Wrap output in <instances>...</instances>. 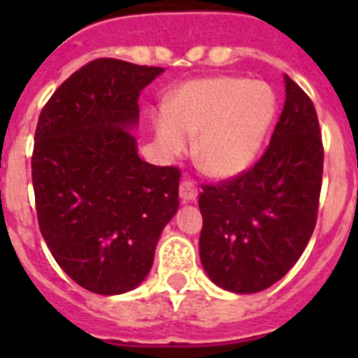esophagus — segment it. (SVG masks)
<instances>
[{"instance_id":"1","label":"esophagus","mask_w":358,"mask_h":358,"mask_svg":"<svg viewBox=\"0 0 358 358\" xmlns=\"http://www.w3.org/2000/svg\"><path fill=\"white\" fill-rule=\"evenodd\" d=\"M179 197H181L182 202H194L197 199V188L192 181H182L181 186H179Z\"/></svg>"}]
</instances>
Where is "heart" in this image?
<instances>
[{
  "label": "heart",
  "mask_w": 358,
  "mask_h": 358,
  "mask_svg": "<svg viewBox=\"0 0 358 358\" xmlns=\"http://www.w3.org/2000/svg\"><path fill=\"white\" fill-rule=\"evenodd\" d=\"M276 115V96L265 82L208 77L177 87L154 115L156 141L164 156L188 152L218 179L235 177L256 159Z\"/></svg>",
  "instance_id": "heart-1"
}]
</instances>
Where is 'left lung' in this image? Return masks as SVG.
Listing matches in <instances>:
<instances>
[{
  "mask_svg": "<svg viewBox=\"0 0 358 358\" xmlns=\"http://www.w3.org/2000/svg\"><path fill=\"white\" fill-rule=\"evenodd\" d=\"M285 106L252 169L199 197L202 267L220 289L255 294L289 273L317 220L322 181L321 131L308 94L285 75Z\"/></svg>",
  "mask_w": 358,
  "mask_h": 358,
  "instance_id": "8db88e82",
  "label": "left lung"
}]
</instances>
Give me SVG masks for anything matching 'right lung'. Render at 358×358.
<instances>
[{
    "label": "right lung",
    "mask_w": 358,
    "mask_h": 358,
    "mask_svg": "<svg viewBox=\"0 0 358 358\" xmlns=\"http://www.w3.org/2000/svg\"><path fill=\"white\" fill-rule=\"evenodd\" d=\"M163 71L96 59L41 110L31 154L37 220L57 264L90 292L140 285L179 208V169L141 159L131 132L140 93Z\"/></svg>",
    "instance_id": "1"
}]
</instances>
